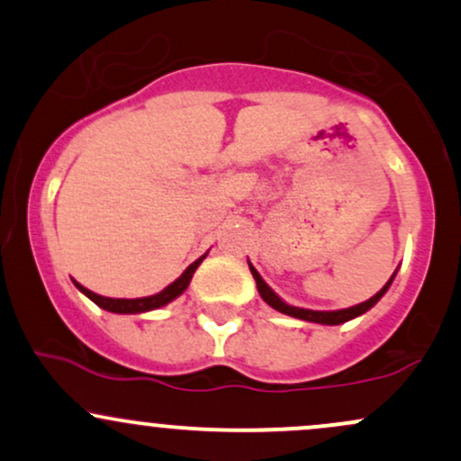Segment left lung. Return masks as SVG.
I'll use <instances>...</instances> for the list:
<instances>
[{"label": "left lung", "instance_id": "left-lung-1", "mask_svg": "<svg viewBox=\"0 0 461 461\" xmlns=\"http://www.w3.org/2000/svg\"><path fill=\"white\" fill-rule=\"evenodd\" d=\"M249 268H251V273H253V279H256V284H258V293H260V297H262L264 301H267V303L271 305L273 310L282 312V314L294 316V319H301V321L321 322V325H340V322H347V321L356 319V316H359V314H364V312H368L370 308H373L375 303H377L379 299L384 297L385 293H388L390 284H393V279H394V273H393V277H390L388 282H385L384 288L379 290V293L375 294V297H370L368 301H364V303H359V305H353V308H347V310L319 312V310H305V308H294V305H288V303H285V301H282V299L277 297V294L273 293V290H271V285H268L267 282H264V279L260 277V273H258L256 268L251 267V262H249Z\"/></svg>", "mask_w": 461, "mask_h": 461}]
</instances>
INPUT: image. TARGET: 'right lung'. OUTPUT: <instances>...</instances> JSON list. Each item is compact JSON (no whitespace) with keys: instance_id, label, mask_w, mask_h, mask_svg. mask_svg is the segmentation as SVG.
Returning <instances> with one entry per match:
<instances>
[{"instance_id":"obj_1","label":"right lung","mask_w":461,"mask_h":461,"mask_svg":"<svg viewBox=\"0 0 461 461\" xmlns=\"http://www.w3.org/2000/svg\"><path fill=\"white\" fill-rule=\"evenodd\" d=\"M203 258H205V256H201L199 260H194V262L190 264V267L186 268V271L179 275L176 282L168 284L167 288L160 290V293H158V294H151V297H140V299H110V297H102V294L91 293V290L84 288L82 284H77V282H73V284L77 285L79 293L86 294V297L91 299L93 303H97L99 308H104V310H108V312H114V314H140V312L158 310V308H162V305L171 303L173 299H177L179 294H182L184 290L188 288L190 279H193V275H194V271H197L199 264L203 262Z\"/></svg>"}]
</instances>
